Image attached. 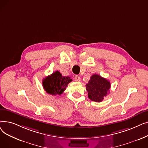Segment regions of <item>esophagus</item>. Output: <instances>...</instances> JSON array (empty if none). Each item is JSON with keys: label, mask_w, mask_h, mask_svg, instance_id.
<instances>
[{"label": "esophagus", "mask_w": 148, "mask_h": 148, "mask_svg": "<svg viewBox=\"0 0 148 148\" xmlns=\"http://www.w3.org/2000/svg\"><path fill=\"white\" fill-rule=\"evenodd\" d=\"M74 80L76 82H80V77L79 75H75L74 77Z\"/></svg>", "instance_id": "34e87169"}]
</instances>
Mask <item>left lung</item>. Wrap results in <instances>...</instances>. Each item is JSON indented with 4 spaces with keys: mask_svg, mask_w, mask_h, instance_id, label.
<instances>
[{
    "mask_svg": "<svg viewBox=\"0 0 148 148\" xmlns=\"http://www.w3.org/2000/svg\"><path fill=\"white\" fill-rule=\"evenodd\" d=\"M110 83L106 79L98 74H94L86 84L89 98L93 101L101 102L109 93Z\"/></svg>",
    "mask_w": 148,
    "mask_h": 148,
    "instance_id": "8db88e82",
    "label": "left lung"
}]
</instances>
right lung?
<instances>
[{
    "mask_svg": "<svg viewBox=\"0 0 148 148\" xmlns=\"http://www.w3.org/2000/svg\"><path fill=\"white\" fill-rule=\"evenodd\" d=\"M72 81L69 77H65L56 71L42 80V86L47 93L52 95H61L68 84Z\"/></svg>",
    "mask_w": 148,
    "mask_h": 148,
    "instance_id": "add662e5",
    "label": "right lung"
}]
</instances>
